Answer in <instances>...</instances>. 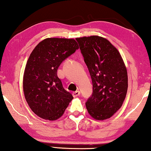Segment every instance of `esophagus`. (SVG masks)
<instances>
[{
	"label": "esophagus",
	"instance_id": "34e87169",
	"mask_svg": "<svg viewBox=\"0 0 151 151\" xmlns=\"http://www.w3.org/2000/svg\"><path fill=\"white\" fill-rule=\"evenodd\" d=\"M80 95V92L79 91H76L73 93V97H78V96H79Z\"/></svg>",
	"mask_w": 151,
	"mask_h": 151
}]
</instances>
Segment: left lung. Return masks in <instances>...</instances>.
Here are the masks:
<instances>
[{"label": "left lung", "mask_w": 151, "mask_h": 151, "mask_svg": "<svg viewBox=\"0 0 151 151\" xmlns=\"http://www.w3.org/2000/svg\"><path fill=\"white\" fill-rule=\"evenodd\" d=\"M93 83V93L86 102L91 116L110 118L121 108L128 88L126 66L117 49L98 36L76 38Z\"/></svg>", "instance_id": "left-lung-1"}]
</instances>
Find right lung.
<instances>
[{"label":"right lung","instance_id":"right-lung-1","mask_svg":"<svg viewBox=\"0 0 151 151\" xmlns=\"http://www.w3.org/2000/svg\"><path fill=\"white\" fill-rule=\"evenodd\" d=\"M78 49L74 39L49 38L32 51L24 69L23 91L30 109L38 117L49 120L60 118L73 98L63 88L57 71Z\"/></svg>","mask_w":151,"mask_h":151}]
</instances>
